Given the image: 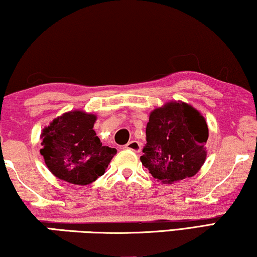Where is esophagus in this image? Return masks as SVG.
I'll list each match as a JSON object with an SVG mask.
<instances>
[{
  "label": "esophagus",
  "mask_w": 257,
  "mask_h": 257,
  "mask_svg": "<svg viewBox=\"0 0 257 257\" xmlns=\"http://www.w3.org/2000/svg\"><path fill=\"white\" fill-rule=\"evenodd\" d=\"M125 149L132 150L134 153H140L142 147H141V143L137 142V141H130L129 143L125 144Z\"/></svg>",
  "instance_id": "1"
}]
</instances>
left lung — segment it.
I'll use <instances>...</instances> for the list:
<instances>
[{"label":"left lung","instance_id":"8db88e82","mask_svg":"<svg viewBox=\"0 0 257 257\" xmlns=\"http://www.w3.org/2000/svg\"><path fill=\"white\" fill-rule=\"evenodd\" d=\"M141 162L163 183L192 177L205 163L208 127L191 104L170 101L150 113Z\"/></svg>","mask_w":257,"mask_h":257}]
</instances>
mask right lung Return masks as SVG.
Instances as JSON below:
<instances>
[{
	"instance_id": "add662e5",
	"label": "right lung",
	"mask_w": 257,
	"mask_h": 257,
	"mask_svg": "<svg viewBox=\"0 0 257 257\" xmlns=\"http://www.w3.org/2000/svg\"><path fill=\"white\" fill-rule=\"evenodd\" d=\"M96 115L67 111L43 129L42 156L57 178L88 185L102 176L116 149L102 146L94 132Z\"/></svg>"
}]
</instances>
